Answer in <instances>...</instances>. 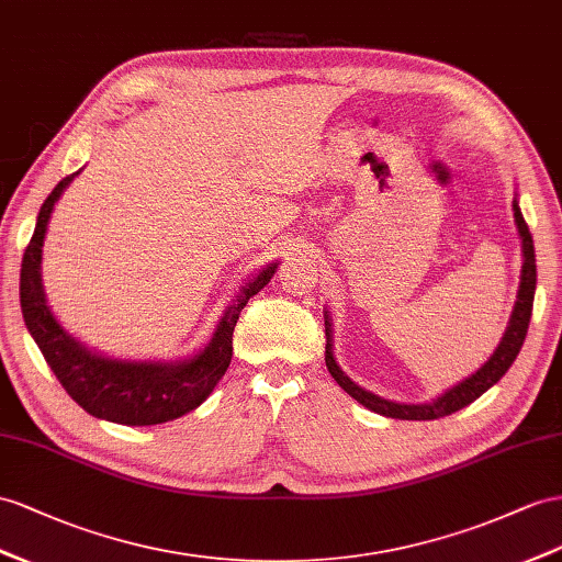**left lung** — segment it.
Listing matches in <instances>:
<instances>
[{"label": "left lung", "instance_id": "left-lung-1", "mask_svg": "<svg viewBox=\"0 0 562 562\" xmlns=\"http://www.w3.org/2000/svg\"><path fill=\"white\" fill-rule=\"evenodd\" d=\"M515 211V223L517 229H520L522 237V254H525V263H522V282H520V294H517V304L513 311L510 325L503 335L498 349L494 351V356L474 372L472 378H468L465 382L456 384L453 390L446 392L443 396H439L431 404H423V406H406V404H394V401L380 398L375 394H370L361 386L353 384L344 372L339 370V366L335 363L333 356V341H329V323L325 315V366L329 370V375L337 380V384L341 386L344 392L349 396H353L358 404H363L366 408L375 411L380 415H386V418H398V420H437L443 418V415H451L460 408H465L468 404H472L474 398H480L488 386H494L503 375H506L508 368L513 366V361L517 358L522 349V341L527 337V327H529V318H531V304H535V290H537V258H535V241H531V233L522 218L520 209L517 204H513Z\"/></svg>", "mask_w": 562, "mask_h": 562}]
</instances>
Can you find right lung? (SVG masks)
Listing matches in <instances>:
<instances>
[{
  "label": "right lung",
  "instance_id": "1",
  "mask_svg": "<svg viewBox=\"0 0 562 562\" xmlns=\"http://www.w3.org/2000/svg\"><path fill=\"white\" fill-rule=\"evenodd\" d=\"M70 180L74 176H66L45 199L37 215L35 233L23 254L21 311L27 333L37 341L47 366L68 396L94 418L119 425H158L176 420L204 404L213 386L225 375L229 361H233V333L239 313L247 306V301L270 282L278 266H268L247 286H241L237 301L225 311L209 347L192 361L170 366L121 363L94 356L64 333L47 308L45 292H42V244H45L47 223L56 199L61 196Z\"/></svg>",
  "mask_w": 562,
  "mask_h": 562
}]
</instances>
